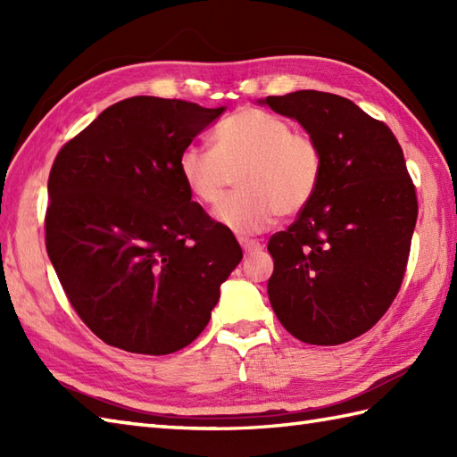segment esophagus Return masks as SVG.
I'll return each instance as SVG.
<instances>
[{"label": "esophagus", "instance_id": "34e87169", "mask_svg": "<svg viewBox=\"0 0 457 457\" xmlns=\"http://www.w3.org/2000/svg\"><path fill=\"white\" fill-rule=\"evenodd\" d=\"M239 245L244 247L245 253H255V251H261V245L257 239H249V237H239Z\"/></svg>", "mask_w": 457, "mask_h": 457}]
</instances>
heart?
<instances>
[{
    "instance_id": "obj_1",
    "label": "heart",
    "mask_w": 457,
    "mask_h": 457,
    "mask_svg": "<svg viewBox=\"0 0 457 457\" xmlns=\"http://www.w3.org/2000/svg\"><path fill=\"white\" fill-rule=\"evenodd\" d=\"M213 149L188 145L179 172L190 196L216 206L237 174V192L220 204L216 220L237 234H255L277 216L303 213L320 190L324 153L304 131H293L283 115L244 108L213 129Z\"/></svg>"
}]
</instances>
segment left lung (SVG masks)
<instances>
[{
  "mask_svg": "<svg viewBox=\"0 0 457 457\" xmlns=\"http://www.w3.org/2000/svg\"><path fill=\"white\" fill-rule=\"evenodd\" d=\"M320 143L324 177L312 204L269 239V300L300 342L337 345L371 329L399 295L419 216L393 131L342 96H269Z\"/></svg>",
  "mask_w": 457,
  "mask_h": 457,
  "instance_id": "8db88e82",
  "label": "left lung"
}]
</instances>
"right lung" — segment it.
Instances as JSON below:
<instances>
[{
  "label": "right lung",
  "instance_id": "right-lung-1",
  "mask_svg": "<svg viewBox=\"0 0 457 457\" xmlns=\"http://www.w3.org/2000/svg\"><path fill=\"white\" fill-rule=\"evenodd\" d=\"M223 110L135 96L56 154L46 253L76 314L108 345L145 355L187 347L244 257L179 172L180 151Z\"/></svg>",
  "mask_w": 457,
  "mask_h": 457
}]
</instances>
